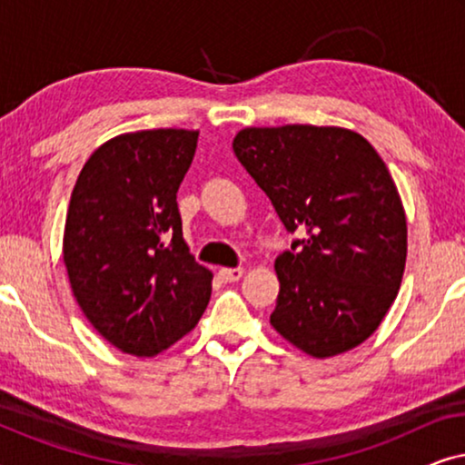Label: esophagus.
Returning a JSON list of instances; mask_svg holds the SVG:
<instances>
[{"mask_svg": "<svg viewBox=\"0 0 465 465\" xmlns=\"http://www.w3.org/2000/svg\"><path fill=\"white\" fill-rule=\"evenodd\" d=\"M243 272H245L243 269H220L218 277L224 283H232V282H239V279L243 277Z\"/></svg>", "mask_w": 465, "mask_h": 465, "instance_id": "esophagus-1", "label": "esophagus"}]
</instances>
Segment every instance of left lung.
Returning <instances> with one entry per match:
<instances>
[{"mask_svg":"<svg viewBox=\"0 0 465 465\" xmlns=\"http://www.w3.org/2000/svg\"><path fill=\"white\" fill-rule=\"evenodd\" d=\"M232 150L301 239L275 260L271 326L313 355L358 347L396 301L406 264V213L383 158L341 126H250Z\"/></svg>","mask_w":465,"mask_h":465,"instance_id":"8db88e82","label":"left lung"}]
</instances>
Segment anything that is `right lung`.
I'll return each instance as SVG.
<instances>
[{
    "label": "right lung",
    "mask_w": 465,
    "mask_h": 465,
    "mask_svg": "<svg viewBox=\"0 0 465 465\" xmlns=\"http://www.w3.org/2000/svg\"><path fill=\"white\" fill-rule=\"evenodd\" d=\"M199 131L123 133L82 167L69 201L63 262L82 313L107 342L154 358L199 323L212 271L182 234L177 190Z\"/></svg>",
    "instance_id": "right-lung-1"
}]
</instances>
